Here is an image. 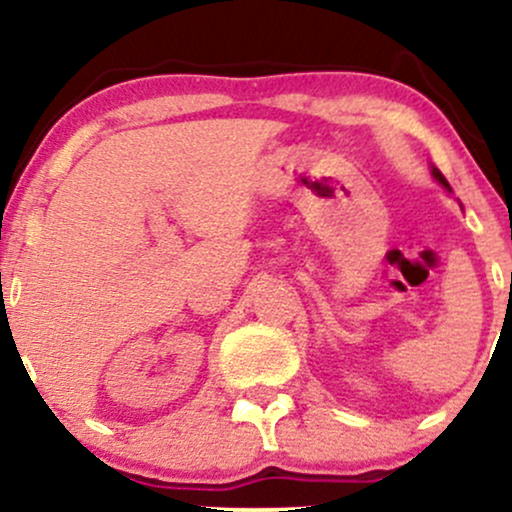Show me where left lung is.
Segmentation results:
<instances>
[{"label":"left lung","mask_w":512,"mask_h":512,"mask_svg":"<svg viewBox=\"0 0 512 512\" xmlns=\"http://www.w3.org/2000/svg\"><path fill=\"white\" fill-rule=\"evenodd\" d=\"M433 175H436V180L440 182V185H445V187H448V190H450L448 180H445V178H443V173H440V170H438V168H433Z\"/></svg>","instance_id":"left-lung-1"}]
</instances>
